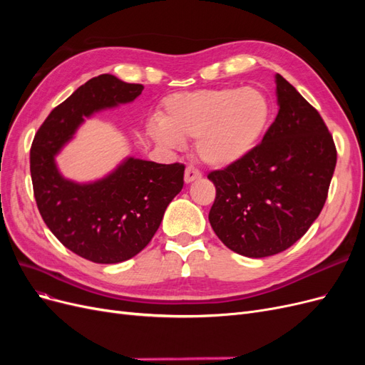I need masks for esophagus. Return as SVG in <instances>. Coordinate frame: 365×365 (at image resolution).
Here are the masks:
<instances>
[{"label": "esophagus", "instance_id": "esophagus-1", "mask_svg": "<svg viewBox=\"0 0 365 365\" xmlns=\"http://www.w3.org/2000/svg\"><path fill=\"white\" fill-rule=\"evenodd\" d=\"M201 176H202V175H201L200 170L192 168V165H189V168L185 169V173H184V181H185V182H192V181L200 180Z\"/></svg>", "mask_w": 365, "mask_h": 365}]
</instances>
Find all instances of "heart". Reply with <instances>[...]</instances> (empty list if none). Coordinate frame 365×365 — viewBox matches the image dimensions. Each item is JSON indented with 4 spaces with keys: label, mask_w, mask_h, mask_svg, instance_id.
<instances>
[{
    "label": "heart",
    "mask_w": 365,
    "mask_h": 365,
    "mask_svg": "<svg viewBox=\"0 0 365 365\" xmlns=\"http://www.w3.org/2000/svg\"><path fill=\"white\" fill-rule=\"evenodd\" d=\"M269 120L271 102L259 88L220 86L170 96L161 121L149 125V134L165 148L197 138V158L213 168H227L259 145Z\"/></svg>",
    "instance_id": "1"
}]
</instances>
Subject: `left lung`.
Instances as JSON below:
<instances>
[{
	"label": "left lung",
	"mask_w": 365,
	"mask_h": 365,
	"mask_svg": "<svg viewBox=\"0 0 365 365\" xmlns=\"http://www.w3.org/2000/svg\"><path fill=\"white\" fill-rule=\"evenodd\" d=\"M279 114L245 158L212 170L208 220L231 251L268 257L288 250L327 200L336 148L324 120L283 76H275Z\"/></svg>",
	"instance_id": "1"
}]
</instances>
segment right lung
I'll return each mask as SVG.
<instances>
[{"label":"right lung","mask_w":365,"mask_h":365,"mask_svg":"<svg viewBox=\"0 0 365 365\" xmlns=\"http://www.w3.org/2000/svg\"><path fill=\"white\" fill-rule=\"evenodd\" d=\"M143 88L111 74L93 77L53 109L31 143L33 195L43 222L63 247L94 263L125 262L149 244L182 189L185 165L128 158L101 181L76 184L62 178L54 155L83 117L132 102Z\"/></svg>","instance_id":"right-lung-1"}]
</instances>
